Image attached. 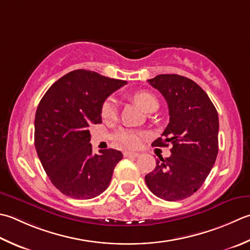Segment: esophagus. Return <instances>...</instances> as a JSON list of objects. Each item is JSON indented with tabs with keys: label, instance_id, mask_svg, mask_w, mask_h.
<instances>
[{
	"label": "esophagus",
	"instance_id": "34e87169",
	"mask_svg": "<svg viewBox=\"0 0 250 250\" xmlns=\"http://www.w3.org/2000/svg\"><path fill=\"white\" fill-rule=\"evenodd\" d=\"M124 156L125 157H139L140 154L135 153V151H125Z\"/></svg>",
	"mask_w": 250,
	"mask_h": 250
}]
</instances>
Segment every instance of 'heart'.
<instances>
[{"instance_id": "b5f03b06", "label": "heart", "mask_w": 250, "mask_h": 250, "mask_svg": "<svg viewBox=\"0 0 250 250\" xmlns=\"http://www.w3.org/2000/svg\"><path fill=\"white\" fill-rule=\"evenodd\" d=\"M133 100L135 101L142 109L148 112L153 107L158 105V101L154 94L148 91H138L133 95ZM101 115L104 120H112L117 116V103L114 97H108L103 102L101 107ZM143 133L140 131L131 130V129H122L116 132L114 135V140L117 143L125 146L128 148L139 147L143 140Z\"/></svg>"}]
</instances>
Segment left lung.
Segmentation results:
<instances>
[{"instance_id": "obj_1", "label": "left lung", "mask_w": 250, "mask_h": 250, "mask_svg": "<svg viewBox=\"0 0 250 250\" xmlns=\"http://www.w3.org/2000/svg\"><path fill=\"white\" fill-rule=\"evenodd\" d=\"M167 101L170 121L153 146L172 145L170 157L156 160L145 182L156 196L177 202L204 184L217 159L219 118L207 93L196 82L179 75H158L147 80Z\"/></svg>"}]
</instances>
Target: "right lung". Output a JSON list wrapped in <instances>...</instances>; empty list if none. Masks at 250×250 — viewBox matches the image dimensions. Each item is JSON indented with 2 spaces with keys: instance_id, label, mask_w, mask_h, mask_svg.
<instances>
[{
  "instance_id": "obj_1",
  "label": "right lung",
  "mask_w": 250,
  "mask_h": 250,
  "mask_svg": "<svg viewBox=\"0 0 250 250\" xmlns=\"http://www.w3.org/2000/svg\"><path fill=\"white\" fill-rule=\"evenodd\" d=\"M126 81L78 69L58 79L39 103L34 146L44 170L58 190L75 199H91L108 188L117 149L92 153L90 125L102 124L101 107Z\"/></svg>"
}]
</instances>
